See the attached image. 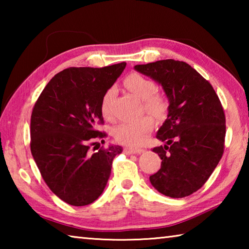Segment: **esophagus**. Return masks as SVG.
I'll return each mask as SVG.
<instances>
[{"instance_id":"esophagus-1","label":"esophagus","mask_w":249,"mask_h":249,"mask_svg":"<svg viewBox=\"0 0 249 249\" xmlns=\"http://www.w3.org/2000/svg\"><path fill=\"white\" fill-rule=\"evenodd\" d=\"M144 149L142 148H130V147H125L124 148V153L126 155H130V154H142Z\"/></svg>"}]
</instances>
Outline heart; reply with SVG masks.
Returning a JSON list of instances; mask_svg holds the SVG:
<instances>
[{
  "instance_id": "1",
  "label": "heart",
  "mask_w": 249,
  "mask_h": 249,
  "mask_svg": "<svg viewBox=\"0 0 249 249\" xmlns=\"http://www.w3.org/2000/svg\"><path fill=\"white\" fill-rule=\"evenodd\" d=\"M125 86L127 89L142 101V105L147 112L155 117L163 116L167 109V100L163 95L157 93L156 84L149 78L141 73L133 72L125 79ZM114 90L108 89L105 92L101 101V113L105 119L111 120L112 114L109 111L111 101ZM154 128V121L150 116H142L134 121L122 122L113 129V136L121 144L130 147L142 145Z\"/></svg>"
}]
</instances>
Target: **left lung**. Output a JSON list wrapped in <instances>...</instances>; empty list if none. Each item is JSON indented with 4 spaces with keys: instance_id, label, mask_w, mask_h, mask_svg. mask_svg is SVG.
I'll return each instance as SVG.
<instances>
[{
    "instance_id": "1",
    "label": "left lung",
    "mask_w": 249,
    "mask_h": 249,
    "mask_svg": "<svg viewBox=\"0 0 249 249\" xmlns=\"http://www.w3.org/2000/svg\"><path fill=\"white\" fill-rule=\"evenodd\" d=\"M134 69L160 84L169 102L155 147L161 167L149 177L161 195L184 197L210 178L224 151L225 115L209 81L183 61L166 59Z\"/></svg>"
}]
</instances>
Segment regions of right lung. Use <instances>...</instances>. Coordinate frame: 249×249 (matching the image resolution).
<instances>
[{
	"instance_id": "obj_1",
	"label": "right lung",
	"mask_w": 249,
	"mask_h": 249,
	"mask_svg": "<svg viewBox=\"0 0 249 249\" xmlns=\"http://www.w3.org/2000/svg\"><path fill=\"white\" fill-rule=\"evenodd\" d=\"M125 62L103 68L79 67L57 73L41 92L31 119L33 158L50 190L74 206L94 202L123 148L109 145L91 153L103 124L101 101L123 72ZM95 142H93V145Z\"/></svg>"
}]
</instances>
